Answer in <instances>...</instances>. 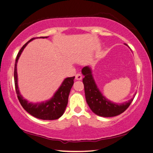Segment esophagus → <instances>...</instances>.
<instances>
[{
    "mask_svg": "<svg viewBox=\"0 0 153 153\" xmlns=\"http://www.w3.org/2000/svg\"><path fill=\"white\" fill-rule=\"evenodd\" d=\"M82 76L79 74H77L76 75V80H81L82 79Z\"/></svg>",
    "mask_w": 153,
    "mask_h": 153,
    "instance_id": "esophagus-1",
    "label": "esophagus"
}]
</instances>
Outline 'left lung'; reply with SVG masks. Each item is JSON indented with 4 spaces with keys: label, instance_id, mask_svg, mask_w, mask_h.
Listing matches in <instances>:
<instances>
[{
    "label": "left lung",
    "instance_id": "obj_1",
    "mask_svg": "<svg viewBox=\"0 0 153 153\" xmlns=\"http://www.w3.org/2000/svg\"><path fill=\"white\" fill-rule=\"evenodd\" d=\"M82 73L84 76L82 82L86 102L91 111L96 115L105 117L117 116L124 112L133 102L134 97L123 104H115L109 101L97 88L90 68L84 67L82 69Z\"/></svg>",
    "mask_w": 153,
    "mask_h": 153
}]
</instances>
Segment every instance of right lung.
<instances>
[{
  "instance_id": "add662e5",
  "label": "right lung",
  "mask_w": 153,
  "mask_h": 153,
  "mask_svg": "<svg viewBox=\"0 0 153 153\" xmlns=\"http://www.w3.org/2000/svg\"><path fill=\"white\" fill-rule=\"evenodd\" d=\"M42 38L47 37H40ZM36 38H31L26 44H25L17 55L14 67V83L16 92L18 99L19 100L21 106L27 113H29L33 117L40 120H53L60 118L65 112L66 107L68 104V98H69L71 88H72L74 83V79L75 77H71L66 78L62 83L58 90L56 91L53 97L49 101L38 104L29 103L27 101L19 92L18 86V76H17V62L20 54L23 51L25 47L30 41L35 39Z\"/></svg>"
}]
</instances>
